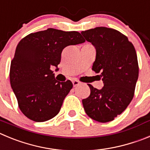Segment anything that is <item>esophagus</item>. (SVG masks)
Segmentation results:
<instances>
[{"label": "esophagus", "instance_id": "34e87169", "mask_svg": "<svg viewBox=\"0 0 150 150\" xmlns=\"http://www.w3.org/2000/svg\"><path fill=\"white\" fill-rule=\"evenodd\" d=\"M72 83H73L74 87H77L78 85L80 84V82L78 81V80H74V81H72Z\"/></svg>", "mask_w": 150, "mask_h": 150}]
</instances>
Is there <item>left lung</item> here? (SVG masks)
Returning <instances> with one entry per match:
<instances>
[{"label":"left lung","mask_w":150,"mask_h":150,"mask_svg":"<svg viewBox=\"0 0 150 150\" xmlns=\"http://www.w3.org/2000/svg\"><path fill=\"white\" fill-rule=\"evenodd\" d=\"M96 50L92 69L100 73L101 90L88 84L90 95L82 100L86 114L99 122L114 120L126 109L134 97L139 67L134 45L117 30L98 27L82 31Z\"/></svg>","instance_id":"left-lung-1"}]
</instances>
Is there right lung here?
Wrapping results in <instances>:
<instances>
[{
    "mask_svg": "<svg viewBox=\"0 0 150 150\" xmlns=\"http://www.w3.org/2000/svg\"><path fill=\"white\" fill-rule=\"evenodd\" d=\"M85 42L80 33L48 28L28 34L17 45L9 79L24 115L45 122L58 114L73 85L55 80L51 67H57L63 49Z\"/></svg>",
    "mask_w": 150,
    "mask_h": 150,
    "instance_id": "obj_1",
    "label": "right lung"
}]
</instances>
